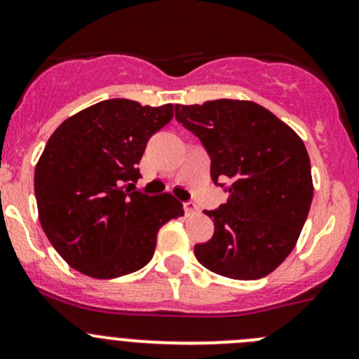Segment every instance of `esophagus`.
Masks as SVG:
<instances>
[{"instance_id": "esophagus-1", "label": "esophagus", "mask_w": 359, "mask_h": 359, "mask_svg": "<svg viewBox=\"0 0 359 359\" xmlns=\"http://www.w3.org/2000/svg\"><path fill=\"white\" fill-rule=\"evenodd\" d=\"M184 212H186V215H193V213H198V206L193 201H186L184 203Z\"/></svg>"}]
</instances>
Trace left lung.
<instances>
[{
  "label": "left lung",
  "instance_id": "left-lung-1",
  "mask_svg": "<svg viewBox=\"0 0 359 359\" xmlns=\"http://www.w3.org/2000/svg\"><path fill=\"white\" fill-rule=\"evenodd\" d=\"M175 119L208 153L213 184L229 191L224 205L205 210L215 231L194 247L198 262L233 280L267 276L290 255L313 201L302 139L250 100L177 104Z\"/></svg>",
  "mask_w": 359,
  "mask_h": 359
}]
</instances>
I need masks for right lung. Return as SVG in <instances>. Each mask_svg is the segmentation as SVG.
Returning <instances> with one entry per match:
<instances>
[{
  "label": "right lung",
  "mask_w": 359,
  "mask_h": 359,
  "mask_svg": "<svg viewBox=\"0 0 359 359\" xmlns=\"http://www.w3.org/2000/svg\"><path fill=\"white\" fill-rule=\"evenodd\" d=\"M172 118V104L109 99L52 133L34 170L36 203L46 238L76 271L111 280L142 269L159 227L184 215L172 194L135 189L147 140Z\"/></svg>",
  "instance_id": "add662e5"
}]
</instances>
